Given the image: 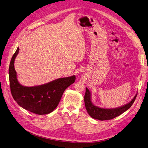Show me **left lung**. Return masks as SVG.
Returning a JSON list of instances; mask_svg holds the SVG:
<instances>
[{"mask_svg":"<svg viewBox=\"0 0 148 148\" xmlns=\"http://www.w3.org/2000/svg\"><path fill=\"white\" fill-rule=\"evenodd\" d=\"M138 93L135 95L134 98L129 103L121 107L114 109H104L93 105L91 101V95L89 90L86 88V92L84 97V101L88 113L91 117L99 120H108L118 116L132 106L134 101L136 98Z\"/></svg>","mask_w":148,"mask_h":148,"instance_id":"left-lung-1","label":"left lung"}]
</instances>
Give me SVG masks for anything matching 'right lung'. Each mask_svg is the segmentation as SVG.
<instances>
[{
  "mask_svg": "<svg viewBox=\"0 0 148 148\" xmlns=\"http://www.w3.org/2000/svg\"><path fill=\"white\" fill-rule=\"evenodd\" d=\"M19 49L12 57L9 74L10 87L14 100L23 108L40 115L49 114L57 108L63 92L75 81V76L62 78L44 85L28 87L21 85L17 79L14 61Z\"/></svg>",
  "mask_w": 148,
  "mask_h": 148,
  "instance_id": "right-lung-1",
  "label": "right lung"
}]
</instances>
